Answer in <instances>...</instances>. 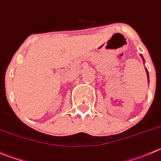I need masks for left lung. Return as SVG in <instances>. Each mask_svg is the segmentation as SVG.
<instances>
[{
    "label": "left lung",
    "instance_id": "obj_1",
    "mask_svg": "<svg viewBox=\"0 0 161 161\" xmlns=\"http://www.w3.org/2000/svg\"><path fill=\"white\" fill-rule=\"evenodd\" d=\"M140 56H141L142 59V60H143V63L145 64V60H144V58H143L142 55H141V54H140ZM146 74H147V77H148V82H149V72H148V70H147V68H146Z\"/></svg>",
    "mask_w": 161,
    "mask_h": 161
}]
</instances>
